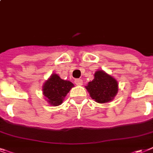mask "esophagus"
<instances>
[{"label": "esophagus", "instance_id": "1", "mask_svg": "<svg viewBox=\"0 0 153 153\" xmlns=\"http://www.w3.org/2000/svg\"><path fill=\"white\" fill-rule=\"evenodd\" d=\"M74 82L77 85H82L83 84V81L80 79H77L74 80Z\"/></svg>", "mask_w": 153, "mask_h": 153}]
</instances>
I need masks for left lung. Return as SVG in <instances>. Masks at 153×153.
I'll return each mask as SVG.
<instances>
[{"instance_id":"left-lung-1","label":"left lung","mask_w":153,"mask_h":153,"mask_svg":"<svg viewBox=\"0 0 153 153\" xmlns=\"http://www.w3.org/2000/svg\"><path fill=\"white\" fill-rule=\"evenodd\" d=\"M86 89L92 99L97 103L111 101L118 92V82L114 78L103 71H97L94 79L88 83Z\"/></svg>"}]
</instances>
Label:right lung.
Listing matches in <instances>:
<instances>
[{"instance_id": "obj_1", "label": "right lung", "mask_w": 153, "mask_h": 153, "mask_svg": "<svg viewBox=\"0 0 153 153\" xmlns=\"http://www.w3.org/2000/svg\"><path fill=\"white\" fill-rule=\"evenodd\" d=\"M74 84L69 81L63 80L57 74H53L43 85V94L50 105L57 106L63 102Z\"/></svg>"}]
</instances>
